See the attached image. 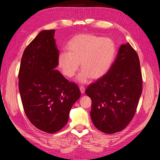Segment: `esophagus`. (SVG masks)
I'll list each match as a JSON object with an SVG mask.
<instances>
[{"label":"esophagus","mask_w":160,"mask_h":160,"mask_svg":"<svg viewBox=\"0 0 160 160\" xmlns=\"http://www.w3.org/2000/svg\"><path fill=\"white\" fill-rule=\"evenodd\" d=\"M80 90L81 93H82V94H83V93H85V90H86V89L84 88V87L80 86Z\"/></svg>","instance_id":"1"}]
</instances>
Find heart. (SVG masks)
<instances>
[{
	"label": "heart",
	"mask_w": 160,
	"mask_h": 160,
	"mask_svg": "<svg viewBox=\"0 0 160 160\" xmlns=\"http://www.w3.org/2000/svg\"><path fill=\"white\" fill-rule=\"evenodd\" d=\"M67 52L59 53V68L67 78H72L79 68L82 69L77 80L85 83L89 78L98 80L110 71L115 56V47L108 38L92 33H80L72 37L65 46Z\"/></svg>",
	"instance_id": "1"
}]
</instances>
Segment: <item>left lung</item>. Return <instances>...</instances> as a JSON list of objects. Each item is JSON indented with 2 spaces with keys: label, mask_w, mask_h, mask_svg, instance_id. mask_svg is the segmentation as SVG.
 <instances>
[{
  "label": "left lung",
  "mask_w": 160,
  "mask_h": 160,
  "mask_svg": "<svg viewBox=\"0 0 160 160\" xmlns=\"http://www.w3.org/2000/svg\"><path fill=\"white\" fill-rule=\"evenodd\" d=\"M141 93L138 54L129 43L121 45L110 71L86 90L92 100L90 115L95 127L109 134L122 130L133 117Z\"/></svg>",
  "instance_id": "1"
}]
</instances>
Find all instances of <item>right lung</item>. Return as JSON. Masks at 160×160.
I'll return each instance as SVG.
<instances>
[{
  "mask_svg": "<svg viewBox=\"0 0 160 160\" xmlns=\"http://www.w3.org/2000/svg\"><path fill=\"white\" fill-rule=\"evenodd\" d=\"M55 30H42L25 48L19 72V89L25 113L39 130L52 133L69 120L79 88L60 72Z\"/></svg>",
  "mask_w": 160,
  "mask_h": 160,
  "instance_id": "add662e5",
  "label": "right lung"
}]
</instances>
